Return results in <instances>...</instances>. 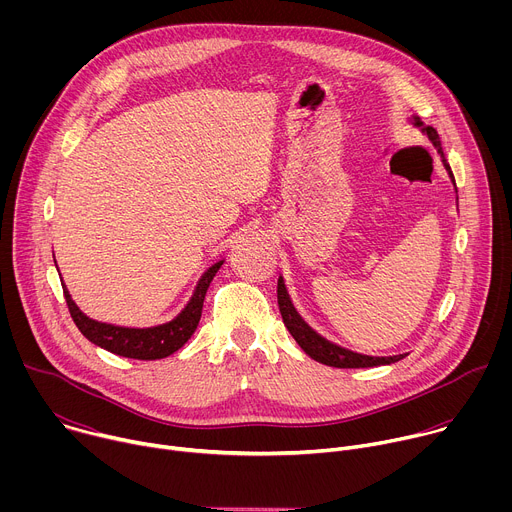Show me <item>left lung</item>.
<instances>
[{
  "label": "left lung",
  "mask_w": 512,
  "mask_h": 512,
  "mask_svg": "<svg viewBox=\"0 0 512 512\" xmlns=\"http://www.w3.org/2000/svg\"><path fill=\"white\" fill-rule=\"evenodd\" d=\"M411 123L415 127L421 129V133H425L429 137V141L435 145L437 154H440L442 162H444V168L448 170L454 186H456V180H454V174L450 170V164L446 162V156H444V150L440 145V135H437V131L433 127H425L417 117H411ZM458 192V190H456ZM277 304H279V312H281V318H283V324L285 328L289 330V334L294 336V340L302 346V350L322 362V364H328V367H336V369H367V367H381V364H391V362H397L401 358H405V354H395V356H369V354H358V352H352L348 348H342L326 338H322L318 332H314L304 320L302 316L296 312L294 304H291L289 300V294L285 289V283H283V277L277 279Z\"/></svg>",
  "instance_id": "obj_1"
}]
</instances>
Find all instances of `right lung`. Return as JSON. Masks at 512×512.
<instances>
[{"instance_id":"obj_1","label":"right lung","mask_w":512,"mask_h":512,"mask_svg":"<svg viewBox=\"0 0 512 512\" xmlns=\"http://www.w3.org/2000/svg\"><path fill=\"white\" fill-rule=\"evenodd\" d=\"M223 263L225 261H216L202 273L190 302L184 306V310L174 320L160 324V326H152V328H125V326L97 322V320L89 318L87 314H83L79 310V306L72 302L66 285H62V289H64L68 312L87 340H91L93 344H97L113 354H119V356L137 358V360H158V358H166V356L174 354L194 334V330L200 322V316H202V304H204L206 289Z\"/></svg>"}]
</instances>
